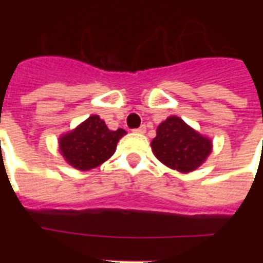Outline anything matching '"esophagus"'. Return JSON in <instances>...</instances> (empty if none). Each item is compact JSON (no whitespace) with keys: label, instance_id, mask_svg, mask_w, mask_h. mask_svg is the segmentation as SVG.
<instances>
[{"label":"esophagus","instance_id":"1","mask_svg":"<svg viewBox=\"0 0 263 263\" xmlns=\"http://www.w3.org/2000/svg\"><path fill=\"white\" fill-rule=\"evenodd\" d=\"M135 132H138V134H144L146 132V125H140L139 128H136Z\"/></svg>","mask_w":263,"mask_h":263}]
</instances>
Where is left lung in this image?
<instances>
[{
	"mask_svg": "<svg viewBox=\"0 0 263 263\" xmlns=\"http://www.w3.org/2000/svg\"><path fill=\"white\" fill-rule=\"evenodd\" d=\"M152 148L162 164L187 173L195 171L206 160L212 152V142L188 127L181 119L171 116L157 128Z\"/></svg>",
	"mask_w": 263,
	"mask_h": 263,
	"instance_id": "1",
	"label": "left lung"
}]
</instances>
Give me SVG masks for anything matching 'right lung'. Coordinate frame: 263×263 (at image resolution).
<instances>
[{"instance_id": "obj_1", "label": "right lung", "mask_w": 263, "mask_h": 263, "mask_svg": "<svg viewBox=\"0 0 263 263\" xmlns=\"http://www.w3.org/2000/svg\"><path fill=\"white\" fill-rule=\"evenodd\" d=\"M125 134L123 128L110 131L98 116H90L76 129L60 139V150L73 168L88 171L110 158L119 139Z\"/></svg>"}]
</instances>
